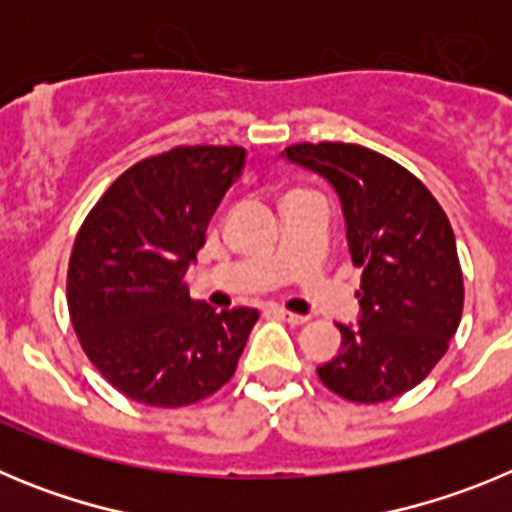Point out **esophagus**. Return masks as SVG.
<instances>
[{
	"label": "esophagus",
	"mask_w": 512,
	"mask_h": 512,
	"mask_svg": "<svg viewBox=\"0 0 512 512\" xmlns=\"http://www.w3.org/2000/svg\"><path fill=\"white\" fill-rule=\"evenodd\" d=\"M274 315L282 320H287V323H292V325L307 323V315H297V312H289V310H284V307H274Z\"/></svg>",
	"instance_id": "esophagus-1"
}]
</instances>
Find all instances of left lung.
<instances>
[{
  "instance_id": "1",
  "label": "left lung",
  "mask_w": 512,
  "mask_h": 512,
  "mask_svg": "<svg viewBox=\"0 0 512 512\" xmlns=\"http://www.w3.org/2000/svg\"><path fill=\"white\" fill-rule=\"evenodd\" d=\"M289 164L336 189L351 261L361 266L359 320L338 325L341 348L320 382L351 402H384L431 374L464 307L449 217L418 176L356 143H297Z\"/></svg>"
}]
</instances>
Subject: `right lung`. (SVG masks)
I'll return each instance as SVG.
<instances>
[{"label": "right lung", "instance_id": "1", "mask_svg": "<svg viewBox=\"0 0 512 512\" xmlns=\"http://www.w3.org/2000/svg\"><path fill=\"white\" fill-rule=\"evenodd\" d=\"M246 148L179 146L117 176L69 261L66 297L84 354L125 397L184 408L235 374L259 310L217 312L184 282Z\"/></svg>", "mask_w": 512, "mask_h": 512}]
</instances>
